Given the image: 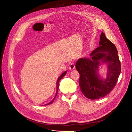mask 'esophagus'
<instances>
[{"label":"esophagus","mask_w":132,"mask_h":132,"mask_svg":"<svg viewBox=\"0 0 132 132\" xmlns=\"http://www.w3.org/2000/svg\"><path fill=\"white\" fill-rule=\"evenodd\" d=\"M75 68V66L73 62V63H72V64H70V67H69V69H70V70L71 71H72V70H74Z\"/></svg>","instance_id":"1"}]
</instances>
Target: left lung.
Returning a JSON list of instances; mask_svg holds the SVG:
<instances>
[{
	"mask_svg": "<svg viewBox=\"0 0 132 132\" xmlns=\"http://www.w3.org/2000/svg\"><path fill=\"white\" fill-rule=\"evenodd\" d=\"M99 45L91 53L90 57L79 59L75 65L80 74L81 90L86 97L91 100L104 97L111 92L121 72L117 48L103 32ZM101 62L107 64V75L105 79L101 78L98 73Z\"/></svg>",
	"mask_w": 132,
	"mask_h": 132,
	"instance_id": "1",
	"label": "left lung"
}]
</instances>
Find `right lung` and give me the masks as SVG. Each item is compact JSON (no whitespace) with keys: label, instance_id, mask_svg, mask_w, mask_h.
I'll list each match as a JSON object with an SVG mask.
<instances>
[{"label":"right lung","instance_id":"1","mask_svg":"<svg viewBox=\"0 0 132 132\" xmlns=\"http://www.w3.org/2000/svg\"><path fill=\"white\" fill-rule=\"evenodd\" d=\"M66 73H67V71H65V72H64L63 73H62L60 77L58 78V80H57V83H56V85H57V92H56V94H55V96H54V98H53V100L51 101V102H50V103H48V104H45L46 105H48V104H51L53 102V101L54 100V99H55V97L57 96V93H58V88H59V82H60V80L63 78L64 76L66 75Z\"/></svg>","mask_w":132,"mask_h":132}]
</instances>
